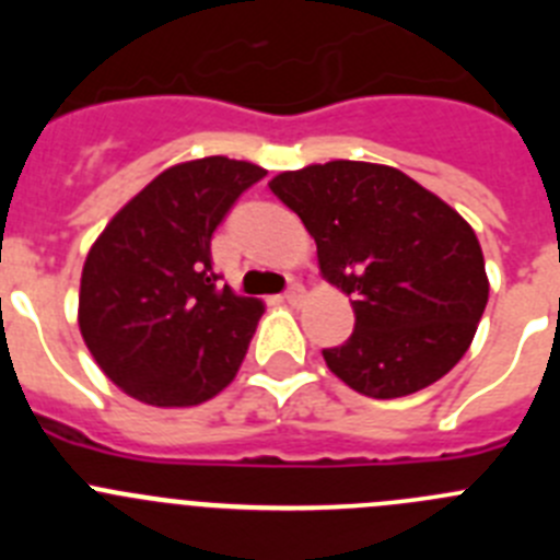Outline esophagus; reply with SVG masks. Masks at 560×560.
<instances>
[{
  "label": "esophagus",
  "instance_id": "1",
  "mask_svg": "<svg viewBox=\"0 0 560 560\" xmlns=\"http://www.w3.org/2000/svg\"><path fill=\"white\" fill-rule=\"evenodd\" d=\"M285 303L289 305H300V300H303V285L300 283H291L289 289H285Z\"/></svg>",
  "mask_w": 560,
  "mask_h": 560
}]
</instances>
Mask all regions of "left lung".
<instances>
[{
    "mask_svg": "<svg viewBox=\"0 0 560 560\" xmlns=\"http://www.w3.org/2000/svg\"><path fill=\"white\" fill-rule=\"evenodd\" d=\"M271 192L303 219L325 280L355 328L325 348L330 373L368 398L429 387L463 359L488 303L474 230L407 173L336 160L280 173Z\"/></svg>",
    "mask_w": 560,
    "mask_h": 560,
    "instance_id": "8db88e82",
    "label": "left lung"
}]
</instances>
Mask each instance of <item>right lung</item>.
<instances>
[{"mask_svg":"<svg viewBox=\"0 0 560 560\" xmlns=\"http://www.w3.org/2000/svg\"><path fill=\"white\" fill-rule=\"evenodd\" d=\"M264 176L226 156L167 167L89 249L78 325L103 373L131 398L196 407L235 378L264 303L219 283L210 241Z\"/></svg>","mask_w":560,"mask_h":560,"instance_id":"obj_1","label":"right lung"}]
</instances>
